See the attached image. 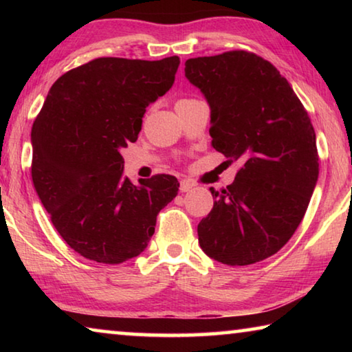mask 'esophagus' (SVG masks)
Listing matches in <instances>:
<instances>
[{"mask_svg": "<svg viewBox=\"0 0 352 352\" xmlns=\"http://www.w3.org/2000/svg\"><path fill=\"white\" fill-rule=\"evenodd\" d=\"M192 189V183L189 180H182L180 182V192H188V190Z\"/></svg>", "mask_w": 352, "mask_h": 352, "instance_id": "esophagus-1", "label": "esophagus"}]
</instances>
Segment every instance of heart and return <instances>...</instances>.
I'll return each mask as SVG.
<instances>
[{
	"instance_id": "obj_1",
	"label": "heart",
	"mask_w": 352,
	"mask_h": 352,
	"mask_svg": "<svg viewBox=\"0 0 352 352\" xmlns=\"http://www.w3.org/2000/svg\"><path fill=\"white\" fill-rule=\"evenodd\" d=\"M188 100H192V99H180V100H178V102H177V104H182V102H188Z\"/></svg>"
}]
</instances>
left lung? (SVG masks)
<instances>
[{"mask_svg":"<svg viewBox=\"0 0 352 352\" xmlns=\"http://www.w3.org/2000/svg\"><path fill=\"white\" fill-rule=\"evenodd\" d=\"M184 76L211 109V144L241 162L197 226L214 261L250 265L279 252L305 217L318 180L311 118L270 62L247 51L189 58Z\"/></svg>","mask_w":352,"mask_h":352,"instance_id":"8db88e82","label":"left lung"}]
</instances>
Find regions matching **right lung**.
Segmentation results:
<instances>
[{"label": "right lung", "mask_w": 352, "mask_h": 352, "mask_svg": "<svg viewBox=\"0 0 352 352\" xmlns=\"http://www.w3.org/2000/svg\"><path fill=\"white\" fill-rule=\"evenodd\" d=\"M180 65L99 57L58 77L35 118L32 182L63 241L83 258L121 264L142 253L180 183L122 175L121 148L138 140L146 107L166 94Z\"/></svg>", "instance_id": "obj_1"}]
</instances>
